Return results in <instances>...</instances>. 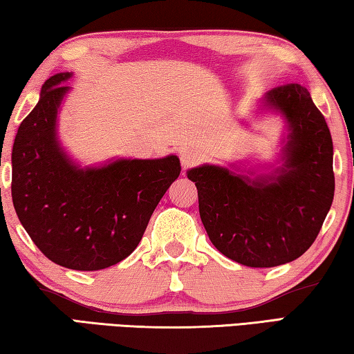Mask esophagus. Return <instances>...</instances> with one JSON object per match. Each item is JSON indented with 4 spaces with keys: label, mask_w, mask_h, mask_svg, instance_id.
Listing matches in <instances>:
<instances>
[{
    "label": "esophagus",
    "mask_w": 354,
    "mask_h": 354,
    "mask_svg": "<svg viewBox=\"0 0 354 354\" xmlns=\"http://www.w3.org/2000/svg\"><path fill=\"white\" fill-rule=\"evenodd\" d=\"M179 159H181V164L184 169H190V167H194L200 162L201 154L196 151V149L187 148V149H184V151H181V154H179Z\"/></svg>",
    "instance_id": "esophagus-1"
}]
</instances>
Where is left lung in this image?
Instances as JSON below:
<instances>
[{
    "label": "left lung",
    "mask_w": 354,
    "mask_h": 354,
    "mask_svg": "<svg viewBox=\"0 0 354 354\" xmlns=\"http://www.w3.org/2000/svg\"><path fill=\"white\" fill-rule=\"evenodd\" d=\"M266 101L290 124L286 169L278 176L250 179L215 165L187 171L214 247L242 266L261 268L301 256L334 198L331 133L309 92L287 84L268 92Z\"/></svg>",
    "instance_id": "8db88e82"
}]
</instances>
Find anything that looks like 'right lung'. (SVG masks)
Segmentation results:
<instances>
[{
  "instance_id": "obj_1",
  "label": "right lung",
  "mask_w": 354,
  "mask_h": 354,
  "mask_svg": "<svg viewBox=\"0 0 354 354\" xmlns=\"http://www.w3.org/2000/svg\"><path fill=\"white\" fill-rule=\"evenodd\" d=\"M70 73L41 86L12 148V201L41 253L71 270H103L139 245L167 189L181 173L176 156L122 159L77 169L59 147L56 117Z\"/></svg>"
}]
</instances>
